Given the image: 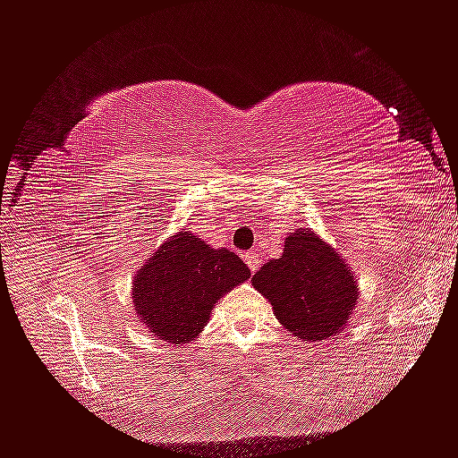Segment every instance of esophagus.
Instances as JSON below:
<instances>
[{
	"label": "esophagus",
	"mask_w": 458,
	"mask_h": 458,
	"mask_svg": "<svg viewBox=\"0 0 458 458\" xmlns=\"http://www.w3.org/2000/svg\"><path fill=\"white\" fill-rule=\"evenodd\" d=\"M242 259H244V263L249 265L250 271H259V267H261V252H259L257 249L244 252Z\"/></svg>",
	"instance_id": "obj_1"
}]
</instances>
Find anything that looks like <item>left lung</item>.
<instances>
[{
    "mask_svg": "<svg viewBox=\"0 0 458 458\" xmlns=\"http://www.w3.org/2000/svg\"><path fill=\"white\" fill-rule=\"evenodd\" d=\"M252 285L269 300L290 335L320 341L335 335L358 302V282L347 263L309 228L290 232L284 255L265 263Z\"/></svg>",
    "mask_w": 458,
    "mask_h": 458,
    "instance_id": "left-lung-1",
    "label": "left lung"
}]
</instances>
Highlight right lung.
Instances as JSON below:
<instances>
[{
    "mask_svg": "<svg viewBox=\"0 0 458 458\" xmlns=\"http://www.w3.org/2000/svg\"><path fill=\"white\" fill-rule=\"evenodd\" d=\"M249 277L236 252L181 230L135 273L133 306L156 337L182 345L199 335L217 300Z\"/></svg>",
    "mask_w": 458,
    "mask_h": 458,
    "instance_id": "obj_1",
    "label": "right lung"
}]
</instances>
